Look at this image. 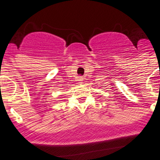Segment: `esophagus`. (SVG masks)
I'll list each match as a JSON object with an SVG mask.
<instances>
[{
	"instance_id": "34e87169",
	"label": "esophagus",
	"mask_w": 160,
	"mask_h": 160,
	"mask_svg": "<svg viewBox=\"0 0 160 160\" xmlns=\"http://www.w3.org/2000/svg\"><path fill=\"white\" fill-rule=\"evenodd\" d=\"M83 77H79V79H78V80H79V81H80V83H82V81H83Z\"/></svg>"
}]
</instances>
